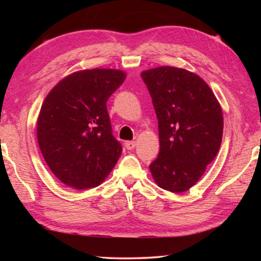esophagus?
Masks as SVG:
<instances>
[{"label":"esophagus","instance_id":"34e87169","mask_svg":"<svg viewBox=\"0 0 261 261\" xmlns=\"http://www.w3.org/2000/svg\"><path fill=\"white\" fill-rule=\"evenodd\" d=\"M125 147L127 149H134L136 147L135 141H125Z\"/></svg>","mask_w":261,"mask_h":261}]
</instances>
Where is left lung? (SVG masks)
<instances>
[{
	"mask_svg": "<svg viewBox=\"0 0 261 261\" xmlns=\"http://www.w3.org/2000/svg\"><path fill=\"white\" fill-rule=\"evenodd\" d=\"M140 74L159 123L160 152L149 170L160 188L185 192L200 179L219 152L222 109L204 79L188 70L165 65Z\"/></svg>",
	"mask_w": 261,
	"mask_h": 261,
	"instance_id": "obj_1",
	"label": "left lung"
}]
</instances>
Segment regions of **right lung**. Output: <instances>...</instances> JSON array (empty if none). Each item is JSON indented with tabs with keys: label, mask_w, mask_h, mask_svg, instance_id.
Here are the masks:
<instances>
[{
	"label": "right lung",
	"mask_w": 261,
	"mask_h": 261,
	"mask_svg": "<svg viewBox=\"0 0 261 261\" xmlns=\"http://www.w3.org/2000/svg\"><path fill=\"white\" fill-rule=\"evenodd\" d=\"M125 78L117 69L81 70L57 83L43 101L38 144L51 173L68 187H98L121 156L106 105Z\"/></svg>",
	"instance_id": "1"
}]
</instances>
